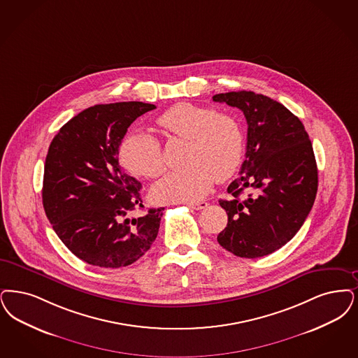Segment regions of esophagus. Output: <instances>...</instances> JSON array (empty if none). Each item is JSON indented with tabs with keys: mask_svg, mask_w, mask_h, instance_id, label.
<instances>
[{
	"mask_svg": "<svg viewBox=\"0 0 358 358\" xmlns=\"http://www.w3.org/2000/svg\"><path fill=\"white\" fill-rule=\"evenodd\" d=\"M187 206L192 208V209H196V210H201V209H205V208L208 206V202H205V201H200V202H189Z\"/></svg>",
	"mask_w": 358,
	"mask_h": 358,
	"instance_id": "34e87169",
	"label": "esophagus"
}]
</instances>
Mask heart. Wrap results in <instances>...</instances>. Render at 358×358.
I'll list each match as a JSON object with an SVG mask.
<instances>
[{"label": "heart", "mask_w": 358, "mask_h": 358, "mask_svg": "<svg viewBox=\"0 0 358 358\" xmlns=\"http://www.w3.org/2000/svg\"><path fill=\"white\" fill-rule=\"evenodd\" d=\"M169 137L186 140L184 169L164 176L152 187L158 202H193L208 194L217 181L228 180L241 164L243 137L234 117L190 102L173 105L157 118ZM118 157L128 172L153 178L165 171L157 138L143 130L122 138Z\"/></svg>", "instance_id": "1"}]
</instances>
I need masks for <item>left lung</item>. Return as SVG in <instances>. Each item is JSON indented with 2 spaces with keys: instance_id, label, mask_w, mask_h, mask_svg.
<instances>
[{
  "instance_id": "left-lung-1",
  "label": "left lung",
  "mask_w": 358,
  "mask_h": 358,
  "mask_svg": "<svg viewBox=\"0 0 358 358\" xmlns=\"http://www.w3.org/2000/svg\"><path fill=\"white\" fill-rule=\"evenodd\" d=\"M213 101L238 108L248 124L241 172L228 186L229 200H220L228 225L217 241L238 257L268 256L296 236L315 203L313 146L299 117L264 94L229 92Z\"/></svg>"
}]
</instances>
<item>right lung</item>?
Here are the masks:
<instances>
[{
	"mask_svg": "<svg viewBox=\"0 0 358 358\" xmlns=\"http://www.w3.org/2000/svg\"><path fill=\"white\" fill-rule=\"evenodd\" d=\"M156 109L140 101L101 103L74 115L50 143L43 203L58 238L100 268L136 262L157 237L164 208H143L141 184L122 171L118 149L130 124Z\"/></svg>",
	"mask_w": 358,
	"mask_h": 358,
	"instance_id": "add662e5",
	"label": "right lung"
}]
</instances>
